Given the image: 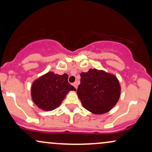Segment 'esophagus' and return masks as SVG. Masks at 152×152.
I'll use <instances>...</instances> for the list:
<instances>
[{"mask_svg": "<svg viewBox=\"0 0 152 152\" xmlns=\"http://www.w3.org/2000/svg\"><path fill=\"white\" fill-rule=\"evenodd\" d=\"M73 86L75 87V88L77 89V87H78V83H76V82H75V83H73Z\"/></svg>", "mask_w": 152, "mask_h": 152, "instance_id": "1", "label": "esophagus"}]
</instances>
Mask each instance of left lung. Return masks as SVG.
<instances>
[{
    "label": "left lung",
    "instance_id": "left-lung-1",
    "mask_svg": "<svg viewBox=\"0 0 152 152\" xmlns=\"http://www.w3.org/2000/svg\"><path fill=\"white\" fill-rule=\"evenodd\" d=\"M80 76L81 83L77 94L83 107L96 115L109 112L120 96L121 87L118 78L96 69L82 72Z\"/></svg>",
    "mask_w": 152,
    "mask_h": 152
}]
</instances>
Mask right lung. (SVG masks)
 <instances>
[{"label": "right lung", "instance_id": "add662e5", "mask_svg": "<svg viewBox=\"0 0 152 152\" xmlns=\"http://www.w3.org/2000/svg\"><path fill=\"white\" fill-rule=\"evenodd\" d=\"M68 75H58L52 71L36 79L31 87V96L40 109L50 111L61 105L69 91L76 88L68 82Z\"/></svg>", "mask_w": 152, "mask_h": 152}]
</instances>
